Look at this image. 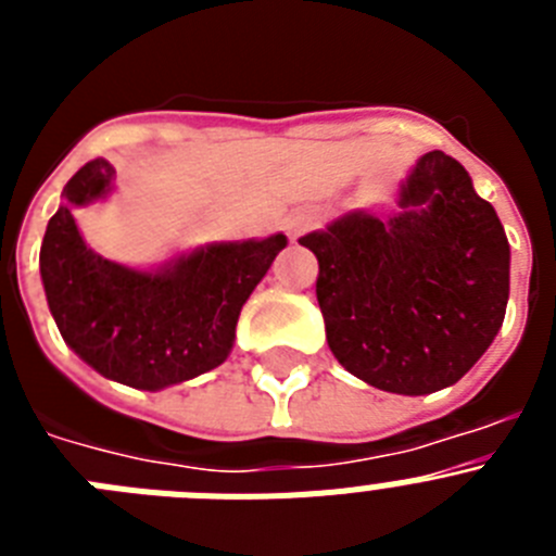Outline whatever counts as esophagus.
<instances>
[{"label":"esophagus","instance_id":"34e87169","mask_svg":"<svg viewBox=\"0 0 556 556\" xmlns=\"http://www.w3.org/2000/svg\"><path fill=\"white\" fill-rule=\"evenodd\" d=\"M317 225V217H314L308 208H294L287 219H283V228H287L289 236H301L306 233L308 228Z\"/></svg>","mask_w":556,"mask_h":556}]
</instances>
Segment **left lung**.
Returning <instances> with one entry per match:
<instances>
[{
	"label": "left lung",
	"mask_w": 556,
	"mask_h": 556,
	"mask_svg": "<svg viewBox=\"0 0 556 556\" xmlns=\"http://www.w3.org/2000/svg\"><path fill=\"white\" fill-rule=\"evenodd\" d=\"M401 214H345L303 236L317 255V303L339 365L378 390L429 395L488 351L509 298L498 214L445 152H426Z\"/></svg>",
	"instance_id": "obj_1"
}]
</instances>
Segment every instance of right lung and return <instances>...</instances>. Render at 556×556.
<instances>
[{
    "instance_id": "add662e5",
    "label": "right lung",
    "mask_w": 556,
    "mask_h": 556,
    "mask_svg": "<svg viewBox=\"0 0 556 556\" xmlns=\"http://www.w3.org/2000/svg\"><path fill=\"white\" fill-rule=\"evenodd\" d=\"M113 175L94 159L63 186L66 203L41 244L43 292L58 331L86 365L136 390H164L228 358L239 312L287 236L211 244L159 273L127 269L88 248L72 217L75 205L105 194Z\"/></svg>"
}]
</instances>
